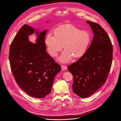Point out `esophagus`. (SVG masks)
Returning <instances> with one entry per match:
<instances>
[{"instance_id":"1","label":"esophagus","mask_w":121,"mask_h":121,"mask_svg":"<svg viewBox=\"0 0 121 121\" xmlns=\"http://www.w3.org/2000/svg\"><path fill=\"white\" fill-rule=\"evenodd\" d=\"M61 68L63 70H65L67 69V66L64 65H61Z\"/></svg>"}]
</instances>
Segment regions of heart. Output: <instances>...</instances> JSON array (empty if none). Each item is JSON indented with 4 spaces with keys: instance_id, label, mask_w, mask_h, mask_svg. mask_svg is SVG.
I'll return each instance as SVG.
<instances>
[{
    "instance_id": "heart-1",
    "label": "heart",
    "mask_w": 121,
    "mask_h": 121,
    "mask_svg": "<svg viewBox=\"0 0 121 121\" xmlns=\"http://www.w3.org/2000/svg\"><path fill=\"white\" fill-rule=\"evenodd\" d=\"M54 36L49 34L45 39V43L50 55L57 56L63 46L65 50L58 60L63 63H68L73 57L79 58L87 51L91 41L90 33L81 30L71 24L62 25L54 31Z\"/></svg>"
}]
</instances>
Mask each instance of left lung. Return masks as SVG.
<instances>
[{
    "label": "left lung",
    "instance_id": "8db88e82",
    "mask_svg": "<svg viewBox=\"0 0 121 121\" xmlns=\"http://www.w3.org/2000/svg\"><path fill=\"white\" fill-rule=\"evenodd\" d=\"M86 22L94 33L91 43L83 56L67 67L73 76V91L82 98L90 96L104 84L112 61V46L106 32L96 23Z\"/></svg>",
    "mask_w": 121,
    "mask_h": 121
}]
</instances>
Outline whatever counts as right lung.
Returning a JSON list of instances; mask_svg holds the SVG:
<instances>
[{"label": "right lung", "instance_id": "right-lung-1", "mask_svg": "<svg viewBox=\"0 0 121 121\" xmlns=\"http://www.w3.org/2000/svg\"><path fill=\"white\" fill-rule=\"evenodd\" d=\"M45 30L40 32L27 24L19 30L12 41L9 53L11 71L19 87L29 96L43 98L51 91L61 66L46 52ZM35 33L34 44L28 36Z\"/></svg>", "mask_w": 121, "mask_h": 121}]
</instances>
